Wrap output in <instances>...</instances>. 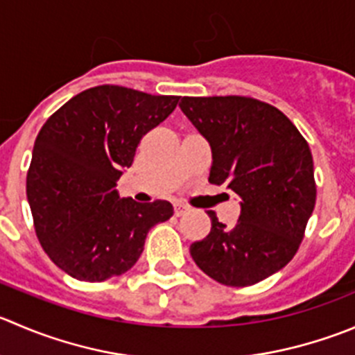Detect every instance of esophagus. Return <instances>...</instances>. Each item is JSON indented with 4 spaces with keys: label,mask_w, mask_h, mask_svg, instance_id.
I'll list each match as a JSON object with an SVG mask.
<instances>
[{
    "label": "esophagus",
    "mask_w": 355,
    "mask_h": 355,
    "mask_svg": "<svg viewBox=\"0 0 355 355\" xmlns=\"http://www.w3.org/2000/svg\"><path fill=\"white\" fill-rule=\"evenodd\" d=\"M185 211H187V206L175 205V216H182Z\"/></svg>",
    "instance_id": "34e87169"
}]
</instances>
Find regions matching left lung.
Returning <instances> with one entry per match:
<instances>
[{
    "mask_svg": "<svg viewBox=\"0 0 355 355\" xmlns=\"http://www.w3.org/2000/svg\"><path fill=\"white\" fill-rule=\"evenodd\" d=\"M180 109L211 149L209 184L241 199L234 227L208 213L211 230L191 244L199 269L225 286H250L295 257L314 211L311 149L272 105L248 97H184Z\"/></svg>",
    "mask_w": 355,
    "mask_h": 355,
    "instance_id": "1",
    "label": "left lung"
}]
</instances>
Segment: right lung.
<instances>
[{
  "mask_svg": "<svg viewBox=\"0 0 355 355\" xmlns=\"http://www.w3.org/2000/svg\"><path fill=\"white\" fill-rule=\"evenodd\" d=\"M178 98L95 86L65 102L37 133L27 171L34 229L51 261L74 279L101 283L125 274L150 227L173 215L168 201L119 198L116 185L140 139Z\"/></svg>",
  "mask_w": 355,
  "mask_h": 355,
  "instance_id": "add662e5",
  "label": "right lung"
}]
</instances>
